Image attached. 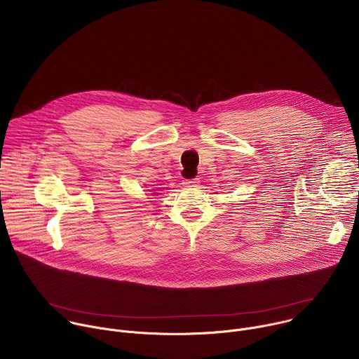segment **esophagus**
Returning <instances> with one entry per match:
<instances>
[{"instance_id":"esophagus-1","label":"esophagus","mask_w":359,"mask_h":359,"mask_svg":"<svg viewBox=\"0 0 359 359\" xmlns=\"http://www.w3.org/2000/svg\"><path fill=\"white\" fill-rule=\"evenodd\" d=\"M200 183V179L198 177H196V179H190V180H184L183 182V184L184 186H197Z\"/></svg>"}]
</instances>
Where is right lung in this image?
Returning <instances> with one entry per match:
<instances>
[{
    "label": "right lung",
    "mask_w": 359,
    "mask_h": 359,
    "mask_svg": "<svg viewBox=\"0 0 359 359\" xmlns=\"http://www.w3.org/2000/svg\"><path fill=\"white\" fill-rule=\"evenodd\" d=\"M153 194H155V193H153Z\"/></svg>",
    "instance_id": "obj_1"
}]
</instances>
